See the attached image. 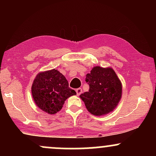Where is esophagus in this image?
Returning <instances> with one entry per match:
<instances>
[{"instance_id":"34e87169","label":"esophagus","mask_w":156,"mask_h":156,"mask_svg":"<svg viewBox=\"0 0 156 156\" xmlns=\"http://www.w3.org/2000/svg\"><path fill=\"white\" fill-rule=\"evenodd\" d=\"M76 93H77V95L79 96L80 94L82 93V89H80V88L77 89H76Z\"/></svg>"}]
</instances>
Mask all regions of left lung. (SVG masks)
<instances>
[{
  "label": "left lung",
  "mask_w": 156,
  "mask_h": 156,
  "mask_svg": "<svg viewBox=\"0 0 156 156\" xmlns=\"http://www.w3.org/2000/svg\"><path fill=\"white\" fill-rule=\"evenodd\" d=\"M88 92L80 95L86 108L94 116H103L112 112L120 101L122 85L112 67L95 66L87 74Z\"/></svg>",
  "instance_id": "1"
}]
</instances>
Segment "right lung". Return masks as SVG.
Instances as JSON below:
<instances>
[{"mask_svg": "<svg viewBox=\"0 0 156 156\" xmlns=\"http://www.w3.org/2000/svg\"><path fill=\"white\" fill-rule=\"evenodd\" d=\"M31 93L37 107L49 114L59 112L66 100L76 94L65 77L55 69L39 73L32 83Z\"/></svg>", "mask_w": 156, "mask_h": 156, "instance_id": "obj_1", "label": "right lung"}]
</instances>
